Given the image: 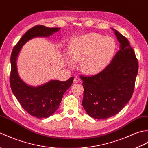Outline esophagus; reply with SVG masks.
<instances>
[{"instance_id": "1", "label": "esophagus", "mask_w": 148, "mask_h": 148, "mask_svg": "<svg viewBox=\"0 0 148 148\" xmlns=\"http://www.w3.org/2000/svg\"><path fill=\"white\" fill-rule=\"evenodd\" d=\"M79 81H80V79H79V77H75L74 79V83H78V82H79Z\"/></svg>"}]
</instances>
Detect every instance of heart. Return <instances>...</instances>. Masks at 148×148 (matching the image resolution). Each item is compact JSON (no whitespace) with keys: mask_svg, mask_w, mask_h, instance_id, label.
<instances>
[{"mask_svg":"<svg viewBox=\"0 0 148 148\" xmlns=\"http://www.w3.org/2000/svg\"><path fill=\"white\" fill-rule=\"evenodd\" d=\"M116 42L111 37L92 33L77 37L69 46L70 58L67 64L70 67L74 62H80L84 73L95 74L103 71L110 64L116 50Z\"/></svg>","mask_w":148,"mask_h":148,"instance_id":"1","label":"heart"}]
</instances>
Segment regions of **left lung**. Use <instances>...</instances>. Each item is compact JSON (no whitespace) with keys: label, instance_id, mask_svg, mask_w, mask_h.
<instances>
[{"label":"left lung","instance_id":"1","mask_svg":"<svg viewBox=\"0 0 148 148\" xmlns=\"http://www.w3.org/2000/svg\"><path fill=\"white\" fill-rule=\"evenodd\" d=\"M111 29L120 45L111 64L95 76H81L84 88L83 106L88 114L97 119L116 115L129 102L139 68L128 39Z\"/></svg>","mask_w":148,"mask_h":148}]
</instances>
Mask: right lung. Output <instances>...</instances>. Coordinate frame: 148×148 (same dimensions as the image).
Listing matches in <instances>:
<instances>
[{"mask_svg": "<svg viewBox=\"0 0 148 148\" xmlns=\"http://www.w3.org/2000/svg\"><path fill=\"white\" fill-rule=\"evenodd\" d=\"M60 28L37 25L29 30L14 47L11 56L10 85L14 95L21 107L31 116L37 118H48L59 108L63 95L72 85L74 77L67 81L50 80L41 85L27 84L19 76L16 61L21 48L35 37H49L58 32Z\"/></svg>", "mask_w": 148, "mask_h": 148, "instance_id": "add662e5", "label": "right lung"}]
</instances>
